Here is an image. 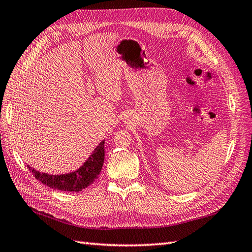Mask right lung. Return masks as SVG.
<instances>
[{
  "mask_svg": "<svg viewBox=\"0 0 252 252\" xmlns=\"http://www.w3.org/2000/svg\"><path fill=\"white\" fill-rule=\"evenodd\" d=\"M105 140H102L96 148L92 151L90 157L84 162V164L74 172L60 174V175H50L47 173H40L37 169L29 166L30 172L33 173L37 180L40 183L48 186L49 188L60 191L68 192H79L86 189L93 184L102 171L104 164Z\"/></svg>",
  "mask_w": 252,
  "mask_h": 252,
  "instance_id": "right-lung-1",
  "label": "right lung"
}]
</instances>
